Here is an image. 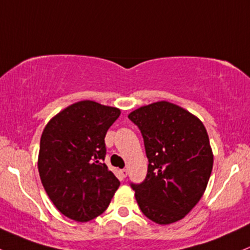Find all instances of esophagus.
<instances>
[{
  "label": "esophagus",
  "instance_id": "obj_1",
  "mask_svg": "<svg viewBox=\"0 0 250 250\" xmlns=\"http://www.w3.org/2000/svg\"><path fill=\"white\" fill-rule=\"evenodd\" d=\"M127 174H128L127 169H121V171H120V175H121V177H122V178L127 177Z\"/></svg>",
  "mask_w": 250,
  "mask_h": 250
}]
</instances>
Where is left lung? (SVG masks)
I'll return each instance as SVG.
<instances>
[{
    "label": "left lung",
    "mask_w": 250,
    "mask_h": 250,
    "mask_svg": "<svg viewBox=\"0 0 250 250\" xmlns=\"http://www.w3.org/2000/svg\"><path fill=\"white\" fill-rule=\"evenodd\" d=\"M142 134L146 179L130 184L142 213L158 224L180 221L202 198L213 154L202 121L182 106L160 101L128 115Z\"/></svg>",
    "instance_id": "obj_1"
}]
</instances>
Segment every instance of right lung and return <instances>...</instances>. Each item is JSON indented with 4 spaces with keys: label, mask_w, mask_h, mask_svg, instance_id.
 <instances>
[{
    "label": "right lung",
    "mask_w": 250,
    "mask_h": 250,
    "mask_svg": "<svg viewBox=\"0 0 250 250\" xmlns=\"http://www.w3.org/2000/svg\"><path fill=\"white\" fill-rule=\"evenodd\" d=\"M121 110L94 101L71 104L46 125L38 169L46 193L66 217L87 222L103 213L120 182L103 163L104 138Z\"/></svg>",
    "instance_id": "add662e5"
}]
</instances>
